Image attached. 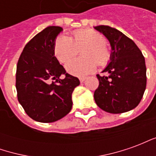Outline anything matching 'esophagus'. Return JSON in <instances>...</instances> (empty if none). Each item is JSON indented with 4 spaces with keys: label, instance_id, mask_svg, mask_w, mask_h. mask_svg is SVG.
I'll return each mask as SVG.
<instances>
[{
    "label": "esophagus",
    "instance_id": "obj_1",
    "mask_svg": "<svg viewBox=\"0 0 156 156\" xmlns=\"http://www.w3.org/2000/svg\"><path fill=\"white\" fill-rule=\"evenodd\" d=\"M85 79H86V78H79V81H80V83H83Z\"/></svg>",
    "mask_w": 156,
    "mask_h": 156
}]
</instances>
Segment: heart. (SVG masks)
Instances as JSON below:
<instances>
[{
	"instance_id": "b5f03b06",
	"label": "heart",
	"mask_w": 156,
	"mask_h": 156,
	"mask_svg": "<svg viewBox=\"0 0 156 156\" xmlns=\"http://www.w3.org/2000/svg\"><path fill=\"white\" fill-rule=\"evenodd\" d=\"M106 40L98 32L86 29L75 31L73 39L60 35L54 43V53L59 61L65 63L77 54L82 48L84 58L68 62L66 70L76 77H83L95 71L98 64L105 65L109 60L110 53L105 45Z\"/></svg>"
}]
</instances>
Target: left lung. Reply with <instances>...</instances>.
<instances>
[{
	"instance_id": "1",
	"label": "left lung",
	"mask_w": 156,
	"mask_h": 156,
	"mask_svg": "<svg viewBox=\"0 0 156 156\" xmlns=\"http://www.w3.org/2000/svg\"><path fill=\"white\" fill-rule=\"evenodd\" d=\"M95 30L108 39L110 61L97 75L99 85L94 92V100L99 108L111 114H121L134 109L140 104L146 88V67L141 51L130 38L109 26H98Z\"/></svg>"
}]
</instances>
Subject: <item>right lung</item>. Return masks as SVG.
I'll return each mask as SVG.
<instances>
[{"instance_id":"add662e5","label":"right lung","mask_w":156,"mask_h":156,"mask_svg":"<svg viewBox=\"0 0 156 156\" xmlns=\"http://www.w3.org/2000/svg\"><path fill=\"white\" fill-rule=\"evenodd\" d=\"M61 27H48L26 45L16 66V88L19 103L29 117L51 123L71 111L72 94L78 78L66 73L55 57L54 43ZM64 74L65 78H60Z\"/></svg>"}]
</instances>
